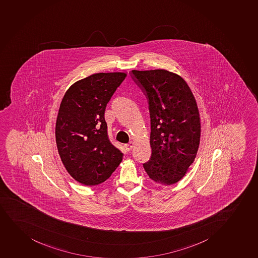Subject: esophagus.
I'll return each instance as SVG.
<instances>
[{
  "label": "esophagus",
  "mask_w": 258,
  "mask_h": 258,
  "mask_svg": "<svg viewBox=\"0 0 258 258\" xmlns=\"http://www.w3.org/2000/svg\"><path fill=\"white\" fill-rule=\"evenodd\" d=\"M133 145H134L133 142H130V143H128L127 144H125V149H126V150H128V151H130V150L133 149Z\"/></svg>",
  "instance_id": "esophagus-1"
}]
</instances>
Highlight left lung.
Masks as SVG:
<instances>
[{"label":"left lung","instance_id":"obj_1","mask_svg":"<svg viewBox=\"0 0 258 258\" xmlns=\"http://www.w3.org/2000/svg\"><path fill=\"white\" fill-rule=\"evenodd\" d=\"M131 76L149 102L152 155L144 170L155 182L174 184L198 152L201 125L196 98L181 76L166 70L132 71Z\"/></svg>","mask_w":258,"mask_h":258}]
</instances>
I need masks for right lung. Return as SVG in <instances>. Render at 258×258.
I'll return each instance as SVG.
<instances>
[{
	"mask_svg": "<svg viewBox=\"0 0 258 258\" xmlns=\"http://www.w3.org/2000/svg\"><path fill=\"white\" fill-rule=\"evenodd\" d=\"M125 76L123 72L93 74L75 82L60 103L55 127L57 151L80 183H102L122 160L121 151L109 141L104 112Z\"/></svg>",
	"mask_w": 258,
	"mask_h": 258,
	"instance_id": "right-lung-1",
	"label": "right lung"
}]
</instances>
